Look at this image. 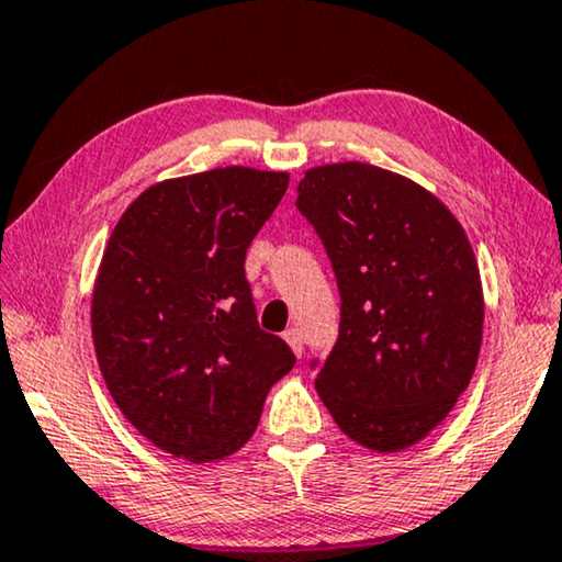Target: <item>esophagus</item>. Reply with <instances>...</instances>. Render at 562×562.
<instances>
[{
    "instance_id": "esophagus-1",
    "label": "esophagus",
    "mask_w": 562,
    "mask_h": 562,
    "mask_svg": "<svg viewBox=\"0 0 562 562\" xmlns=\"http://www.w3.org/2000/svg\"><path fill=\"white\" fill-rule=\"evenodd\" d=\"M283 340H286L291 351H294L296 356H302V351H304V340H302V333H299L296 327H291V330L283 333Z\"/></svg>"
}]
</instances>
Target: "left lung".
<instances>
[{"mask_svg": "<svg viewBox=\"0 0 562 562\" xmlns=\"http://www.w3.org/2000/svg\"><path fill=\"white\" fill-rule=\"evenodd\" d=\"M296 193L340 289L317 395L348 439L403 451L447 418L475 374L485 319L475 252L431 191L382 167H312Z\"/></svg>", "mask_w": 562, "mask_h": 562, "instance_id": "left-lung-1", "label": "left lung"}]
</instances>
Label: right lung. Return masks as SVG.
<instances>
[{
  "label": "right lung",
  "mask_w": 562,
  "mask_h": 562,
  "mask_svg": "<svg viewBox=\"0 0 562 562\" xmlns=\"http://www.w3.org/2000/svg\"><path fill=\"white\" fill-rule=\"evenodd\" d=\"M289 172L229 165L149 186L115 224L92 289V344L108 392L155 447L216 462L258 428L294 367L260 330L245 252Z\"/></svg>",
  "instance_id": "obj_1"
}]
</instances>
